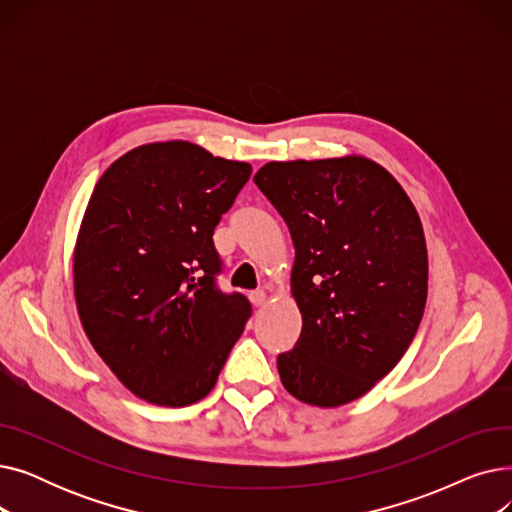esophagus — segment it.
<instances>
[{"label":"esophagus","mask_w":512,"mask_h":512,"mask_svg":"<svg viewBox=\"0 0 512 512\" xmlns=\"http://www.w3.org/2000/svg\"><path fill=\"white\" fill-rule=\"evenodd\" d=\"M249 299H251V303L255 307H261L265 303V299H267V294H265V290H255V292H251Z\"/></svg>","instance_id":"esophagus-1"}]
</instances>
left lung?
<instances>
[{
  "mask_svg": "<svg viewBox=\"0 0 512 512\" xmlns=\"http://www.w3.org/2000/svg\"><path fill=\"white\" fill-rule=\"evenodd\" d=\"M255 184L294 245L290 294L303 317L278 357L282 386L305 405H348L396 367L421 324L427 247L405 188L363 155L270 161Z\"/></svg>",
  "mask_w": 512,
  "mask_h": 512,
  "instance_id": "left-lung-1",
  "label": "left lung"
}]
</instances>
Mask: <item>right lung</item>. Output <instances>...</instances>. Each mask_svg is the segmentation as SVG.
<instances>
[{
	"mask_svg": "<svg viewBox=\"0 0 512 512\" xmlns=\"http://www.w3.org/2000/svg\"><path fill=\"white\" fill-rule=\"evenodd\" d=\"M251 176L188 141L134 147L103 172L80 222L74 301L95 353L157 407L205 398L251 315L213 286V228Z\"/></svg>",
	"mask_w": 512,
	"mask_h": 512,
	"instance_id": "obj_1",
	"label": "right lung"
}]
</instances>
